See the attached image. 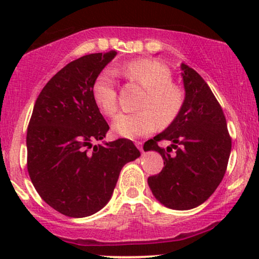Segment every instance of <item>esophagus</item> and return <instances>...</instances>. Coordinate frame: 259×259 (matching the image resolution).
Wrapping results in <instances>:
<instances>
[{
	"label": "esophagus",
	"mask_w": 259,
	"mask_h": 259,
	"mask_svg": "<svg viewBox=\"0 0 259 259\" xmlns=\"http://www.w3.org/2000/svg\"><path fill=\"white\" fill-rule=\"evenodd\" d=\"M135 145H136V147H138L140 151H142V142H140V141H136V142H135Z\"/></svg>",
	"instance_id": "34e87169"
}]
</instances>
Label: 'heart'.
Returning <instances> with one entry per match:
<instances>
[{
	"mask_svg": "<svg viewBox=\"0 0 259 259\" xmlns=\"http://www.w3.org/2000/svg\"><path fill=\"white\" fill-rule=\"evenodd\" d=\"M125 78L138 82L146 92L140 107L142 111L120 113L113 120L112 129L125 139H136L152 133L158 123L168 125L179 115L185 95L180 86L173 84L170 69L153 59H138L115 69ZM92 96L101 112L106 115L115 114L118 109L115 80L111 70L100 73L94 86Z\"/></svg>",
	"mask_w": 259,
	"mask_h": 259,
	"instance_id": "heart-1",
	"label": "heart"
}]
</instances>
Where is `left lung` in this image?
Here are the masks:
<instances>
[{"label": "left lung", "mask_w": 259, "mask_h": 259, "mask_svg": "<svg viewBox=\"0 0 259 259\" xmlns=\"http://www.w3.org/2000/svg\"><path fill=\"white\" fill-rule=\"evenodd\" d=\"M185 100L164 132L146 142L145 151L160 153L164 167L147 179L157 201L171 209L186 210L203 203L215 191L227 170L231 151L227 120L207 82L196 70L181 63ZM167 139L177 149L170 156L158 141Z\"/></svg>", "instance_id": "obj_1"}]
</instances>
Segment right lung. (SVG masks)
Masks as SVG:
<instances>
[{
  "mask_svg": "<svg viewBox=\"0 0 259 259\" xmlns=\"http://www.w3.org/2000/svg\"><path fill=\"white\" fill-rule=\"evenodd\" d=\"M117 52L82 56L62 68L38 95L26 133L28 171L41 198L67 217L84 218L111 200L121 168L140 157L133 141L106 138L109 126L92 86Z\"/></svg>",
  "mask_w": 259,
  "mask_h": 259,
  "instance_id": "obj_1",
  "label": "right lung"
}]
</instances>
